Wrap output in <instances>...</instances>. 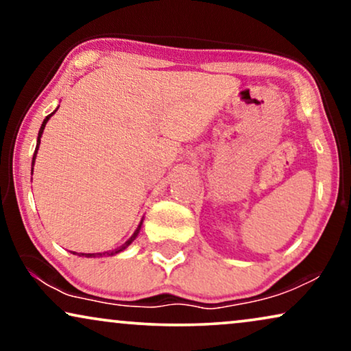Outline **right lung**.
<instances>
[{
    "label": "right lung",
    "instance_id": "add662e5",
    "mask_svg": "<svg viewBox=\"0 0 351 351\" xmlns=\"http://www.w3.org/2000/svg\"><path fill=\"white\" fill-rule=\"evenodd\" d=\"M59 108V107H57ZM57 108L54 110V112H52L51 114H47V117L45 118V121H43V124H41V128H40V132H38V138H36V148H35V153H33V161H32V166L35 165V160H36V155H38V148H40V143H41V137H43V131H45V128H46V123L49 121V118L52 117V114H54L56 112H57ZM32 174H33V167H32ZM142 223H143V219L141 220V223H138V227L136 228V232L132 233V237L128 239L126 243L124 244H121V246L119 247H117V249H113V251H107V252H95V254H84V252H73V254H76V256H80V257H104V256H114V254H119V252H123L124 249H126L129 244H131L134 239L137 238V234H138V232H141V228H142Z\"/></svg>",
    "mask_w": 351,
    "mask_h": 351
}]
</instances>
